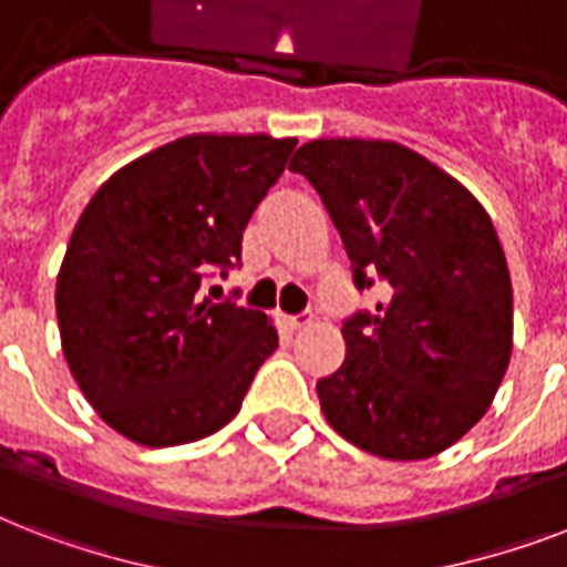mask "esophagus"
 Segmentation results:
<instances>
[{"instance_id":"34e87169","label":"esophagus","mask_w":567,"mask_h":567,"mask_svg":"<svg viewBox=\"0 0 567 567\" xmlns=\"http://www.w3.org/2000/svg\"><path fill=\"white\" fill-rule=\"evenodd\" d=\"M282 323L291 332H300V329H306L311 323V315H288V318H282Z\"/></svg>"}]
</instances>
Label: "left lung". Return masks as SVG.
I'll return each mask as SVG.
<instances>
[{"label": "left lung", "instance_id": "1", "mask_svg": "<svg viewBox=\"0 0 567 567\" xmlns=\"http://www.w3.org/2000/svg\"><path fill=\"white\" fill-rule=\"evenodd\" d=\"M291 171L318 190L359 291L347 355L318 379L329 426L373 456L412 462L456 444L492 405L512 355V279L471 190L394 141H311Z\"/></svg>", "mask_w": 567, "mask_h": 567}]
</instances>
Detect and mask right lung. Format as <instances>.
Returning <instances> with one entry per match:
<instances>
[{"instance_id":"right-lung-1","label":"right lung","mask_w":567,"mask_h":567,"mask_svg":"<svg viewBox=\"0 0 567 567\" xmlns=\"http://www.w3.org/2000/svg\"><path fill=\"white\" fill-rule=\"evenodd\" d=\"M297 141L188 135L126 164L75 223L58 274L64 359L111 430L176 447L223 430L279 347L267 315L199 300Z\"/></svg>"}]
</instances>
